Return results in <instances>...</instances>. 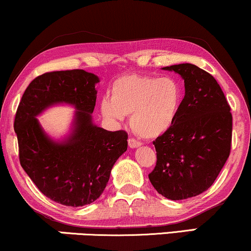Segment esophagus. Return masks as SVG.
Returning a JSON list of instances; mask_svg holds the SVG:
<instances>
[{"instance_id": "esophagus-1", "label": "esophagus", "mask_w": 251, "mask_h": 251, "mask_svg": "<svg viewBox=\"0 0 251 251\" xmlns=\"http://www.w3.org/2000/svg\"><path fill=\"white\" fill-rule=\"evenodd\" d=\"M128 144H129V147H130V148H132V149L141 147V142H138V141L135 140V138H129Z\"/></svg>"}]
</instances>
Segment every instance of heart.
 <instances>
[{
  "mask_svg": "<svg viewBox=\"0 0 251 251\" xmlns=\"http://www.w3.org/2000/svg\"><path fill=\"white\" fill-rule=\"evenodd\" d=\"M110 94L100 104L103 117L121 122L130 115L131 129L144 138H157L172 129L184 97L177 79L137 74L115 79Z\"/></svg>",
  "mask_w": 251,
  "mask_h": 251,
  "instance_id": "heart-1",
  "label": "heart"
}]
</instances>
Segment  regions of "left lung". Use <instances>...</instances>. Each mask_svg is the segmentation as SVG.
Segmentation results:
<instances>
[{
	"label": "left lung",
	"instance_id": "1",
	"mask_svg": "<svg viewBox=\"0 0 251 251\" xmlns=\"http://www.w3.org/2000/svg\"><path fill=\"white\" fill-rule=\"evenodd\" d=\"M184 79L185 95L175 125L154 141L157 162L149 179L173 201L189 199L211 187L231 147L232 116L220 84L195 64L164 67Z\"/></svg>",
	"mask_w": 251,
	"mask_h": 251
}]
</instances>
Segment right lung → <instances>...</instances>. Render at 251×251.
Segmentation results:
<instances>
[{
  "label": "right lung",
  "instance_id": "1",
  "mask_svg": "<svg viewBox=\"0 0 251 251\" xmlns=\"http://www.w3.org/2000/svg\"><path fill=\"white\" fill-rule=\"evenodd\" d=\"M100 78L82 69L47 73L28 85L15 116L20 162L38 190L67 207L96 201L115 162L128 148V134L108 131L93 121ZM58 104L75 109L71 131L56 140L37 116Z\"/></svg>",
  "mask_w": 251,
  "mask_h": 251
}]
</instances>
